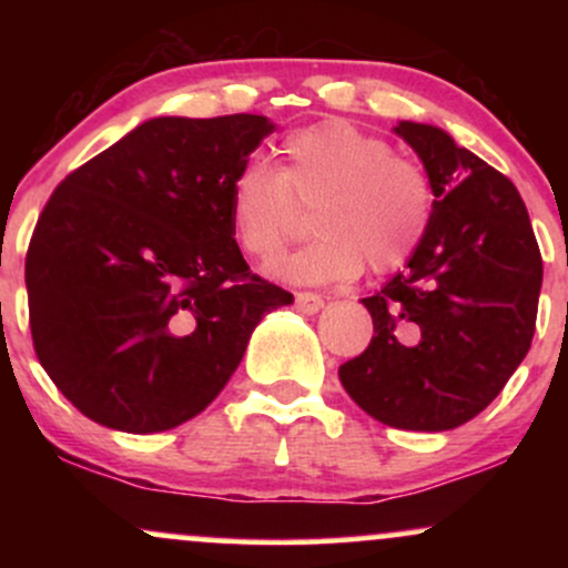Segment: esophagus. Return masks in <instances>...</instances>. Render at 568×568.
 Listing matches in <instances>:
<instances>
[{"instance_id":"34e87169","label":"esophagus","mask_w":568,"mask_h":568,"mask_svg":"<svg viewBox=\"0 0 568 568\" xmlns=\"http://www.w3.org/2000/svg\"><path fill=\"white\" fill-rule=\"evenodd\" d=\"M325 302L321 293H312V291H298L296 293V306L304 312V315H315Z\"/></svg>"}]
</instances>
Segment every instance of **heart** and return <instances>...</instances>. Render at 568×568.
<instances>
[{
  "instance_id": "1",
  "label": "heart",
  "mask_w": 568,
  "mask_h": 568,
  "mask_svg": "<svg viewBox=\"0 0 568 568\" xmlns=\"http://www.w3.org/2000/svg\"><path fill=\"white\" fill-rule=\"evenodd\" d=\"M280 162H247L230 186V224L240 251L272 262L298 224V205H315L317 237L272 266L293 283L325 285L403 266L433 221V184L419 162L400 158L379 135L325 120L293 130Z\"/></svg>"
}]
</instances>
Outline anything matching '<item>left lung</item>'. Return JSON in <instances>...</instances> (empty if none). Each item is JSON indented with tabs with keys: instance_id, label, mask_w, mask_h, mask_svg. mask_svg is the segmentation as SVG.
Instances as JSON below:
<instances>
[{
	"instance_id": "obj_1",
	"label": "left lung",
	"mask_w": 568,
	"mask_h": 568,
	"mask_svg": "<svg viewBox=\"0 0 568 568\" xmlns=\"http://www.w3.org/2000/svg\"><path fill=\"white\" fill-rule=\"evenodd\" d=\"M433 184V221L406 270L363 298L366 352L338 368L382 425L443 433L478 416L531 347L542 256L507 175L440 128L397 122Z\"/></svg>"
}]
</instances>
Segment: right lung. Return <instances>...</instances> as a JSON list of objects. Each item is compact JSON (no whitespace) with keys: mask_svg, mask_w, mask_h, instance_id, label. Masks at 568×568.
Masks as SVG:
<instances>
[{"mask_svg":"<svg viewBox=\"0 0 568 568\" xmlns=\"http://www.w3.org/2000/svg\"><path fill=\"white\" fill-rule=\"evenodd\" d=\"M266 116H158L71 171L26 253L42 368L88 419L162 433L216 400L266 312L293 302L234 243L230 186Z\"/></svg>","mask_w":568,"mask_h":568,"instance_id":"right-lung-1","label":"right lung"}]
</instances>
